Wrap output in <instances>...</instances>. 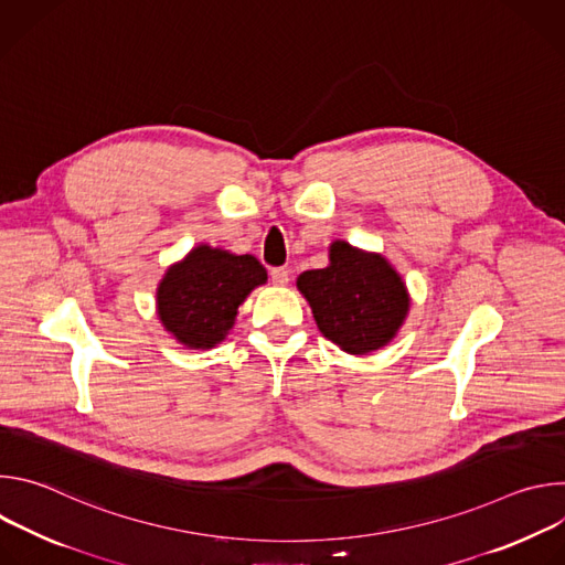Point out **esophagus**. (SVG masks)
I'll return each mask as SVG.
<instances>
[{
    "mask_svg": "<svg viewBox=\"0 0 565 565\" xmlns=\"http://www.w3.org/2000/svg\"><path fill=\"white\" fill-rule=\"evenodd\" d=\"M288 279H290V273H288L286 268H273V270H270V281H273L275 286H286Z\"/></svg>",
    "mask_w": 565,
    "mask_h": 565,
    "instance_id": "obj_1",
    "label": "esophagus"
}]
</instances>
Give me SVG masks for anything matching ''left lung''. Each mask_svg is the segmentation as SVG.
Returning a JSON list of instances; mask_svg holds the SVG:
<instances>
[{
  "label": "left lung",
  "instance_id": "1",
  "mask_svg": "<svg viewBox=\"0 0 565 565\" xmlns=\"http://www.w3.org/2000/svg\"><path fill=\"white\" fill-rule=\"evenodd\" d=\"M297 288L321 335L351 355L386 347L409 312L407 286L393 266L347 241H333L329 266L301 273Z\"/></svg>",
  "mask_w": 565,
  "mask_h": 565
}]
</instances>
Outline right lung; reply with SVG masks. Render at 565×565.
Listing matches in <instances>:
<instances>
[{
  "label": "right lung",
  "mask_w": 565,
  "mask_h": 565,
  "mask_svg": "<svg viewBox=\"0 0 565 565\" xmlns=\"http://www.w3.org/2000/svg\"><path fill=\"white\" fill-rule=\"evenodd\" d=\"M266 279V268L253 255L196 246L160 279L158 317L183 347L212 349L234 327L238 306Z\"/></svg>",
  "instance_id": "right-lung-1"
}]
</instances>
